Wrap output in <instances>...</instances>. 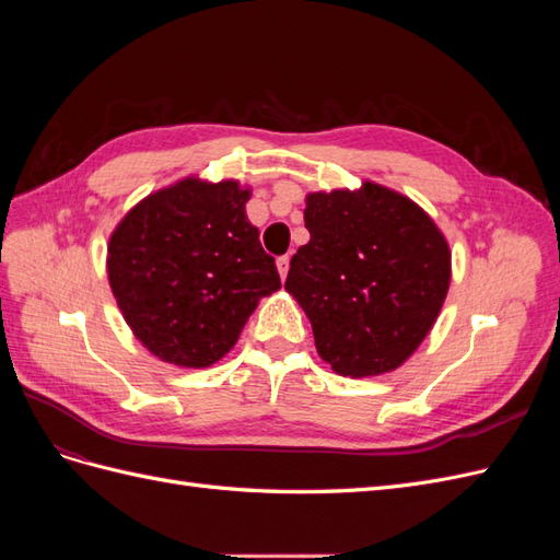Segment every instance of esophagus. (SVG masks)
I'll return each instance as SVG.
<instances>
[{"instance_id": "obj_1", "label": "esophagus", "mask_w": 560, "mask_h": 560, "mask_svg": "<svg viewBox=\"0 0 560 560\" xmlns=\"http://www.w3.org/2000/svg\"><path fill=\"white\" fill-rule=\"evenodd\" d=\"M276 266H278V273H280V278L284 280L287 278V273H290V257H278V261H276Z\"/></svg>"}]
</instances>
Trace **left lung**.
I'll list each match as a JSON object with an SVG mask.
<instances>
[{
	"instance_id": "obj_1",
	"label": "left lung",
	"mask_w": 560,
	"mask_h": 560,
	"mask_svg": "<svg viewBox=\"0 0 560 560\" xmlns=\"http://www.w3.org/2000/svg\"><path fill=\"white\" fill-rule=\"evenodd\" d=\"M311 241L284 290L306 311L319 358L341 376H378L411 358L451 284L444 233L413 200L364 182L308 194Z\"/></svg>"
}]
</instances>
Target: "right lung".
<instances>
[{
	"instance_id": "add662e5",
	"label": "right lung",
	"mask_w": 560,
	"mask_h": 560,
	"mask_svg": "<svg viewBox=\"0 0 560 560\" xmlns=\"http://www.w3.org/2000/svg\"><path fill=\"white\" fill-rule=\"evenodd\" d=\"M249 189L186 177L147 196L116 226L107 276L128 327L159 360L210 366L235 346L276 259L247 222Z\"/></svg>"
}]
</instances>
